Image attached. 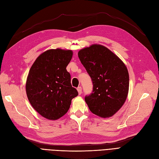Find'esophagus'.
I'll return each mask as SVG.
<instances>
[{
  "instance_id": "1",
  "label": "esophagus",
  "mask_w": 159,
  "mask_h": 159,
  "mask_svg": "<svg viewBox=\"0 0 159 159\" xmlns=\"http://www.w3.org/2000/svg\"><path fill=\"white\" fill-rule=\"evenodd\" d=\"M77 92H78V94L80 95L82 94V87H80V86L78 87V88H77Z\"/></svg>"
}]
</instances>
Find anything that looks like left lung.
Segmentation results:
<instances>
[{
    "label": "left lung",
    "instance_id": "obj_1",
    "mask_svg": "<svg viewBox=\"0 0 159 159\" xmlns=\"http://www.w3.org/2000/svg\"><path fill=\"white\" fill-rule=\"evenodd\" d=\"M81 63L90 76L92 93L85 101L92 113L112 117L125 102L129 91V73L125 65L105 46L92 44L78 52Z\"/></svg>",
    "mask_w": 159,
    "mask_h": 159
}]
</instances>
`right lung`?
<instances>
[{"mask_svg":"<svg viewBox=\"0 0 159 159\" xmlns=\"http://www.w3.org/2000/svg\"><path fill=\"white\" fill-rule=\"evenodd\" d=\"M71 50L50 49L42 53L31 67L25 90L34 109L44 118L57 120L67 113L71 100L78 95L71 84L66 67Z\"/></svg>","mask_w":159,"mask_h":159,"instance_id":"right-lung-1","label":"right lung"}]
</instances>
